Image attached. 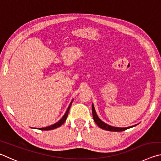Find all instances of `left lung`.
<instances>
[{
	"instance_id": "1",
	"label": "left lung",
	"mask_w": 161,
	"mask_h": 161,
	"mask_svg": "<svg viewBox=\"0 0 161 161\" xmlns=\"http://www.w3.org/2000/svg\"><path fill=\"white\" fill-rule=\"evenodd\" d=\"M92 116H93V119L94 120L95 123H96L97 124V126L99 128H101V129L107 130H109V131H123V130H126L127 129L131 128V126L126 127V128H119V127H114V126H109V125H108L107 124H105L104 122H103L102 120L98 117L96 111H95L94 107L93 104L92 105Z\"/></svg>"
}]
</instances>
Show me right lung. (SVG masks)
Listing matches in <instances>:
<instances>
[{
  "mask_svg": "<svg viewBox=\"0 0 161 161\" xmlns=\"http://www.w3.org/2000/svg\"><path fill=\"white\" fill-rule=\"evenodd\" d=\"M71 105H72V102L70 103V104L69 106V107H68L67 110L66 111V113L64 114V115L63 116V117L59 120L58 122H57L56 124H54L53 125H52V126H47V127H45V128H40V130H52V129H57V128H58L61 126V125L63 124L65 121H66V119L67 118V116H68V113H69V108Z\"/></svg>",
  "mask_w": 161,
  "mask_h": 161,
  "instance_id": "right-lung-1",
  "label": "right lung"
}]
</instances>
